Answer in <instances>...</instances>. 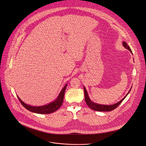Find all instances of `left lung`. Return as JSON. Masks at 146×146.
Instances as JSON below:
<instances>
[{"mask_svg": "<svg viewBox=\"0 0 146 146\" xmlns=\"http://www.w3.org/2000/svg\"><path fill=\"white\" fill-rule=\"evenodd\" d=\"M123 45L126 48V49H128L132 54V52L129 46L127 44V43L125 42H123ZM131 89V88L130 89V90H129L128 93L125 96L124 98H123V99H122L120 102H117V103H116L114 104H112V105H103V104H98V103H94L93 102L91 101L85 88L84 86V93H85V102H86V104L88 106V107L90 108H91L92 110H94V111H103V112L104 111H105V112H106V111L107 112L115 110L124 100V99L126 98L127 96L129 93Z\"/></svg>", "mask_w": 146, "mask_h": 146, "instance_id": "left-lung-1", "label": "left lung"}]
</instances>
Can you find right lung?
I'll use <instances>...</instances> for the list:
<instances>
[{"instance_id": "right-lung-1", "label": "right lung", "mask_w": 146, "mask_h": 146, "mask_svg": "<svg viewBox=\"0 0 146 146\" xmlns=\"http://www.w3.org/2000/svg\"><path fill=\"white\" fill-rule=\"evenodd\" d=\"M67 84L65 85V86L62 88L61 91L60 92V94H58L57 98L53 102L50 103L45 106H31L29 104H27L23 102L21 99L18 96V98L19 99L20 102L22 104V106L26 108L27 110L34 112L36 113L39 114H49L51 113H53L55 111H56L57 110H58L60 107L62 106L64 101V94L65 91L67 86Z\"/></svg>"}]
</instances>
